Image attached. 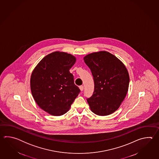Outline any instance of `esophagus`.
Listing matches in <instances>:
<instances>
[{
	"instance_id": "esophagus-1",
	"label": "esophagus",
	"mask_w": 159,
	"mask_h": 159,
	"mask_svg": "<svg viewBox=\"0 0 159 159\" xmlns=\"http://www.w3.org/2000/svg\"><path fill=\"white\" fill-rule=\"evenodd\" d=\"M79 88H80V90H81V91H83L84 89V87L83 86H80Z\"/></svg>"
}]
</instances>
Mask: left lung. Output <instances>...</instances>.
I'll return each mask as SVG.
<instances>
[{
    "mask_svg": "<svg viewBox=\"0 0 159 159\" xmlns=\"http://www.w3.org/2000/svg\"><path fill=\"white\" fill-rule=\"evenodd\" d=\"M91 70L94 91L87 101L91 111L106 116L116 111L129 90V77L125 65L106 51L88 54L84 58Z\"/></svg>",
    "mask_w": 159,
    "mask_h": 159,
    "instance_id": "left-lung-1",
    "label": "left lung"
}]
</instances>
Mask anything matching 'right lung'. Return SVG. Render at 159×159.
Returning a JSON list of instances; mask_svg holds the SVG:
<instances>
[{
  "mask_svg": "<svg viewBox=\"0 0 159 159\" xmlns=\"http://www.w3.org/2000/svg\"><path fill=\"white\" fill-rule=\"evenodd\" d=\"M76 58L56 51L45 56L30 76V90L37 105L50 115L61 116L69 110L80 90L70 69Z\"/></svg>",
  "mask_w": 159,
  "mask_h": 159,
  "instance_id": "obj_1",
  "label": "right lung"
}]
</instances>
